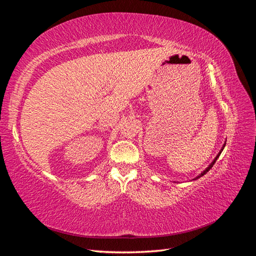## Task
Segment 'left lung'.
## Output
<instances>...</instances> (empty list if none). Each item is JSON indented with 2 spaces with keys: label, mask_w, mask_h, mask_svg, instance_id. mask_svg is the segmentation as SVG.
I'll return each mask as SVG.
<instances>
[{
  "label": "left lung",
  "mask_w": 256,
  "mask_h": 256,
  "mask_svg": "<svg viewBox=\"0 0 256 256\" xmlns=\"http://www.w3.org/2000/svg\"><path fill=\"white\" fill-rule=\"evenodd\" d=\"M224 147H226V142H224V144H223V146H222V148L220 150V152H218V154H216V158L212 160V164H209L205 170H204V171L202 172V173H200L198 176H196V178H193V180H198V178L200 177H202V176H204L208 171H209V170H210L212 166H214V164H216V159H218L219 158V156H220V154H221V152H222V150H223V148H224Z\"/></svg>",
  "instance_id": "left-lung-1"
}]
</instances>
